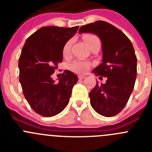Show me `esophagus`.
I'll use <instances>...</instances> for the list:
<instances>
[{
  "label": "esophagus",
  "instance_id": "34e87169",
  "mask_svg": "<svg viewBox=\"0 0 152 152\" xmlns=\"http://www.w3.org/2000/svg\"><path fill=\"white\" fill-rule=\"evenodd\" d=\"M78 78L80 80H83V79L85 78V76L84 75H78Z\"/></svg>",
  "mask_w": 152,
  "mask_h": 152
}]
</instances>
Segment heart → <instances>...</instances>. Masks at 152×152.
I'll list each match as a JSON object with an SVG mask.
<instances>
[{
    "label": "heart",
    "mask_w": 152,
    "mask_h": 152,
    "mask_svg": "<svg viewBox=\"0 0 152 152\" xmlns=\"http://www.w3.org/2000/svg\"><path fill=\"white\" fill-rule=\"evenodd\" d=\"M83 39L86 42V44L89 45L90 48L93 43L95 42H99V38L96 36L93 35V34H86L83 37ZM72 39H69L66 43L64 44L63 48V54L64 57H68L70 54L71 48H72ZM91 64L87 61H84V60H77L74 61L72 64L70 65V69H72L73 72H76V73L83 74L86 73L88 71V69L90 67Z\"/></svg>",
    "instance_id": "heart-1"
}]
</instances>
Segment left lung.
<instances>
[{"instance_id": "obj_1", "label": "left lung", "mask_w": 152, "mask_h": 152, "mask_svg": "<svg viewBox=\"0 0 152 152\" xmlns=\"http://www.w3.org/2000/svg\"><path fill=\"white\" fill-rule=\"evenodd\" d=\"M79 33H92L102 44V63L92 72L107 77L89 93L90 104L100 115L114 116L122 110L134 89L137 77V57L127 36L110 23L98 21L82 26Z\"/></svg>"}]
</instances>
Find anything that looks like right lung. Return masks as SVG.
<instances>
[{"instance_id":"add662e5","label":"right lung","mask_w":152,"mask_h":152,"mask_svg":"<svg viewBox=\"0 0 152 152\" xmlns=\"http://www.w3.org/2000/svg\"><path fill=\"white\" fill-rule=\"evenodd\" d=\"M78 27H42L30 36L23 46L18 60L19 81L30 106L42 116H53L65 109L78 80L69 70L64 71L58 83L50 77L63 62V45Z\"/></svg>"}]
</instances>
